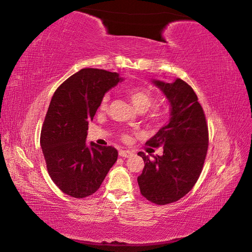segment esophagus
Instances as JSON below:
<instances>
[{"instance_id": "1", "label": "esophagus", "mask_w": 252, "mask_h": 252, "mask_svg": "<svg viewBox=\"0 0 252 252\" xmlns=\"http://www.w3.org/2000/svg\"><path fill=\"white\" fill-rule=\"evenodd\" d=\"M119 156L122 157V158H129V157L132 156V152L127 151V150H120V151H119Z\"/></svg>"}]
</instances>
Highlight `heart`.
<instances>
[{"mask_svg": "<svg viewBox=\"0 0 252 252\" xmlns=\"http://www.w3.org/2000/svg\"><path fill=\"white\" fill-rule=\"evenodd\" d=\"M126 93L127 97H129L130 101L132 102L136 110L141 111H147L151 108V106L156 103V96L153 93L149 90L147 88L143 87H129L126 89ZM109 102H110V94H104L102 96V99L100 101L99 104V110L100 111H106L109 106ZM150 119L152 121H160L162 119V114L159 112V111L153 110L150 113ZM121 139L123 141H129L130 136L127 133H122L121 134Z\"/></svg>", "mask_w": 252, "mask_h": 252, "instance_id": "b5f03b06", "label": "heart"}]
</instances>
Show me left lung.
<instances>
[{"label":"left lung","mask_w":252,"mask_h":252,"mask_svg":"<svg viewBox=\"0 0 252 252\" xmlns=\"http://www.w3.org/2000/svg\"><path fill=\"white\" fill-rule=\"evenodd\" d=\"M153 83L171 104V117L146 142L151 148L163 147V155L151 160L138 153L144 161L138 183L149 201L168 204L185 197L198 181L208 151V125L198 96L187 82L177 79L172 83L159 80Z\"/></svg>","instance_id":"obj_1"}]
</instances>
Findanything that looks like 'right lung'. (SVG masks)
Wrapping results in <instances>:
<instances>
[{"mask_svg": "<svg viewBox=\"0 0 252 252\" xmlns=\"http://www.w3.org/2000/svg\"><path fill=\"white\" fill-rule=\"evenodd\" d=\"M121 80L116 72L82 69L51 99L40 143L51 179L67 195L80 199L93 194L116 163L117 149L93 142L88 146L85 139L102 96Z\"/></svg>", "mask_w": 252, "mask_h": 252, "instance_id": "add662e5", "label": "right lung"}]
</instances>
